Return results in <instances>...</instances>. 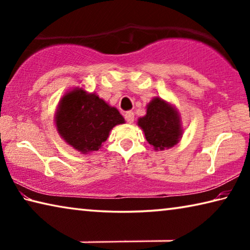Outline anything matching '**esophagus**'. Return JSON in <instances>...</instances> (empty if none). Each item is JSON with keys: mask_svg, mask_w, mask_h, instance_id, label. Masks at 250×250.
Returning <instances> with one entry per match:
<instances>
[{"mask_svg": "<svg viewBox=\"0 0 250 250\" xmlns=\"http://www.w3.org/2000/svg\"><path fill=\"white\" fill-rule=\"evenodd\" d=\"M125 119L128 124H132L134 120V113L132 111H126L125 113Z\"/></svg>", "mask_w": 250, "mask_h": 250, "instance_id": "esophagus-1", "label": "esophagus"}]
</instances>
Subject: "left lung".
Returning a JSON list of instances; mask_svg holds the SVG:
<instances>
[{
    "label": "left lung",
    "instance_id": "1",
    "mask_svg": "<svg viewBox=\"0 0 250 250\" xmlns=\"http://www.w3.org/2000/svg\"><path fill=\"white\" fill-rule=\"evenodd\" d=\"M146 141L154 150L170 149L182 138L183 129L175 107L155 97L146 105V115L138 119Z\"/></svg>",
    "mask_w": 250,
    "mask_h": 250
}]
</instances>
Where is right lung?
Returning <instances> with one entry per match:
<instances>
[{
    "label": "right lung",
    "mask_w": 250,
    "mask_h": 250,
    "mask_svg": "<svg viewBox=\"0 0 250 250\" xmlns=\"http://www.w3.org/2000/svg\"><path fill=\"white\" fill-rule=\"evenodd\" d=\"M61 137L82 153L98 151L117 125L125 124L118 109L96 94L75 88L62 96L55 113Z\"/></svg>",
    "instance_id": "right-lung-1"
}]
</instances>
